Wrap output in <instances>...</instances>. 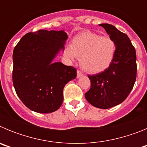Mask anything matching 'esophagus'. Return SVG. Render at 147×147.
<instances>
[{"instance_id":"obj_1","label":"esophagus","mask_w":147,"mask_h":147,"mask_svg":"<svg viewBox=\"0 0 147 147\" xmlns=\"http://www.w3.org/2000/svg\"><path fill=\"white\" fill-rule=\"evenodd\" d=\"M83 76V74L80 71H77V78H80Z\"/></svg>"}]
</instances>
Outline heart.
I'll list each match as a JSON object with an SVG mask.
<instances>
[{
    "instance_id": "obj_1",
    "label": "heart",
    "mask_w": 147,
    "mask_h": 147,
    "mask_svg": "<svg viewBox=\"0 0 147 147\" xmlns=\"http://www.w3.org/2000/svg\"><path fill=\"white\" fill-rule=\"evenodd\" d=\"M117 45L110 37L91 32L76 35L71 48L66 49L65 54L71 60L80 58V65L88 73L96 74L107 69L112 64Z\"/></svg>"
}]
</instances>
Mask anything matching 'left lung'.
I'll return each mask as SVG.
<instances>
[{
    "label": "left lung",
    "mask_w": 147,
    "mask_h": 147,
    "mask_svg": "<svg viewBox=\"0 0 147 147\" xmlns=\"http://www.w3.org/2000/svg\"><path fill=\"white\" fill-rule=\"evenodd\" d=\"M99 26L115 40L117 49L113 62L107 69L88 76L91 86L85 96L94 107L108 109L124 102L133 88L137 73L136 52L126 34L110 24Z\"/></svg>",
    "instance_id": "8db88e82"
}]
</instances>
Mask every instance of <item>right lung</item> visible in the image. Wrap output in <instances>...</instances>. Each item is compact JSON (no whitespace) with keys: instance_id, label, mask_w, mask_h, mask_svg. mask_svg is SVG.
<instances>
[{"instance_id":"obj_1","label":"right lung","mask_w":147,"mask_h":147,"mask_svg":"<svg viewBox=\"0 0 147 147\" xmlns=\"http://www.w3.org/2000/svg\"><path fill=\"white\" fill-rule=\"evenodd\" d=\"M64 30H39L23 36L13 51L12 81L17 95L34 112L50 113L63 102V89L76 70L54 59L64 51Z\"/></svg>"}]
</instances>
